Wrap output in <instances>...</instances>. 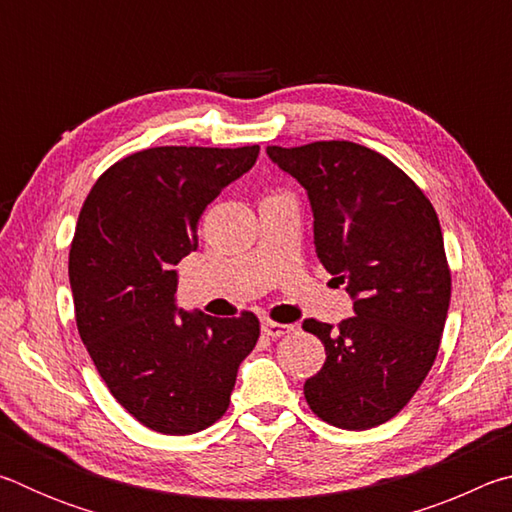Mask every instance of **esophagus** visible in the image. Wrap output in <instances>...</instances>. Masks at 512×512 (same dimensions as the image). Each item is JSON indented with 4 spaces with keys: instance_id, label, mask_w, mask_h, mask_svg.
<instances>
[{
    "instance_id": "esophagus-1",
    "label": "esophagus",
    "mask_w": 512,
    "mask_h": 512,
    "mask_svg": "<svg viewBox=\"0 0 512 512\" xmlns=\"http://www.w3.org/2000/svg\"><path fill=\"white\" fill-rule=\"evenodd\" d=\"M293 325H282V323H273V320H262V332L271 339H280V336L289 334Z\"/></svg>"
}]
</instances>
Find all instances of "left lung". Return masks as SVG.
<instances>
[{
	"instance_id": "left-lung-1",
	"label": "left lung",
	"mask_w": 512,
	"mask_h": 512,
	"mask_svg": "<svg viewBox=\"0 0 512 512\" xmlns=\"http://www.w3.org/2000/svg\"><path fill=\"white\" fill-rule=\"evenodd\" d=\"M266 153L307 189L316 255L354 300L339 329L302 323L327 354L305 400L327 424L372 429L409 404L436 361L452 296L438 214L400 167L361 144Z\"/></svg>"
}]
</instances>
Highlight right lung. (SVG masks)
Returning <instances> with one entry per match:
<instances>
[{"label": "right lung", "instance_id": "right-lung-1", "mask_svg": "<svg viewBox=\"0 0 512 512\" xmlns=\"http://www.w3.org/2000/svg\"><path fill=\"white\" fill-rule=\"evenodd\" d=\"M257 155V144L144 149L112 164L79 214L69 284L81 341L112 397L158 433L219 420L259 339L253 311L214 318L176 307V266L198 246V219Z\"/></svg>", "mask_w": 512, "mask_h": 512}]
</instances>
